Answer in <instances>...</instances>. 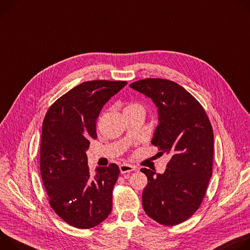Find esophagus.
I'll return each mask as SVG.
<instances>
[{
	"instance_id": "esophagus-1",
	"label": "esophagus",
	"mask_w": 250,
	"mask_h": 250,
	"mask_svg": "<svg viewBox=\"0 0 250 250\" xmlns=\"http://www.w3.org/2000/svg\"><path fill=\"white\" fill-rule=\"evenodd\" d=\"M135 167H133L132 165H129V164H122L120 165V172L121 174H127V173H130L132 171H135Z\"/></svg>"
}]
</instances>
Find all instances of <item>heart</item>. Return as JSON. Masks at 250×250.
Instances as JSON below:
<instances>
[{"label":"heart","instance_id":"obj_1","mask_svg":"<svg viewBox=\"0 0 250 250\" xmlns=\"http://www.w3.org/2000/svg\"><path fill=\"white\" fill-rule=\"evenodd\" d=\"M133 111H139V112H143V113H144L145 108H144L143 104H141L140 102H137V101H130V102H127V103L124 105L123 113L133 112Z\"/></svg>","mask_w":250,"mask_h":250}]
</instances>
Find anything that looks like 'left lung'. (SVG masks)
Segmentation results:
<instances>
[{
  "label": "left lung",
  "mask_w": 250,
  "mask_h": 250,
  "mask_svg": "<svg viewBox=\"0 0 250 250\" xmlns=\"http://www.w3.org/2000/svg\"><path fill=\"white\" fill-rule=\"evenodd\" d=\"M152 98L159 112L152 145L171 157L164 174L143 168L145 212L163 226L184 223L201 207L212 175L213 131L202 104L178 83L146 78L129 85Z\"/></svg>",
  "instance_id": "obj_1"
}]
</instances>
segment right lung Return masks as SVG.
Returning <instances> with one entry per match:
<instances>
[{
	"mask_svg": "<svg viewBox=\"0 0 250 250\" xmlns=\"http://www.w3.org/2000/svg\"><path fill=\"white\" fill-rule=\"evenodd\" d=\"M126 81L91 80L75 86L48 108L42 122L41 175L51 208L80 229L98 226L112 210V190L120 173L116 164L92 175L85 151L96 139L103 105Z\"/></svg>",
	"mask_w": 250,
	"mask_h": 250,
	"instance_id": "right-lung-1",
	"label": "right lung"
}]
</instances>
